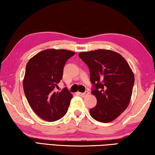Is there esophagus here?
Here are the masks:
<instances>
[{"instance_id":"obj_1","label":"esophagus","mask_w":155,"mask_h":155,"mask_svg":"<svg viewBox=\"0 0 155 155\" xmlns=\"http://www.w3.org/2000/svg\"><path fill=\"white\" fill-rule=\"evenodd\" d=\"M78 94H79L81 96H87V95H88V94H89V91H85V92H84V93L78 92Z\"/></svg>"}]
</instances>
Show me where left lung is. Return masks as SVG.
Wrapping results in <instances>:
<instances>
[{
	"instance_id": "obj_1",
	"label": "left lung",
	"mask_w": 155,
	"mask_h": 155,
	"mask_svg": "<svg viewBox=\"0 0 155 155\" xmlns=\"http://www.w3.org/2000/svg\"><path fill=\"white\" fill-rule=\"evenodd\" d=\"M78 56L89 68L91 93L97 99L90 109L91 116L100 122H112L129 104L135 82L132 70L121 54L109 50L82 52Z\"/></svg>"
}]
</instances>
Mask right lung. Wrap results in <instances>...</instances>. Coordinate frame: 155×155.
<instances>
[{
	"instance_id": "obj_1",
	"label": "right lung",
	"mask_w": 155,
	"mask_h": 155,
	"mask_svg": "<svg viewBox=\"0 0 155 155\" xmlns=\"http://www.w3.org/2000/svg\"><path fill=\"white\" fill-rule=\"evenodd\" d=\"M75 52L47 49L28 61L23 88L28 103L35 114L48 122L61 119L66 114L72 95L66 87L56 91L63 77L64 68Z\"/></svg>"
}]
</instances>
